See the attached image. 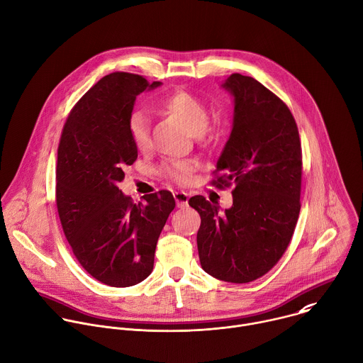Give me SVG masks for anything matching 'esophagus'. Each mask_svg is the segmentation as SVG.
Segmentation results:
<instances>
[{"mask_svg": "<svg viewBox=\"0 0 363 363\" xmlns=\"http://www.w3.org/2000/svg\"><path fill=\"white\" fill-rule=\"evenodd\" d=\"M173 196H174V200H176L177 207H180V208L187 207V204H189V194H187V193H184V191H176Z\"/></svg>", "mask_w": 363, "mask_h": 363, "instance_id": "obj_1", "label": "esophagus"}]
</instances>
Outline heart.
Segmentation results:
<instances>
[{"instance_id": "b5f03b06", "label": "heart", "mask_w": 363, "mask_h": 363, "mask_svg": "<svg viewBox=\"0 0 363 363\" xmlns=\"http://www.w3.org/2000/svg\"><path fill=\"white\" fill-rule=\"evenodd\" d=\"M159 106L169 113L176 115L194 136L204 133L210 123V109L208 106L196 95L177 89L167 94L159 102ZM126 129L132 145L138 150H146L150 146V121L140 112L135 111L129 115L126 122ZM197 163L194 160H167L162 164V174L179 184H186L190 182Z\"/></svg>"}]
</instances>
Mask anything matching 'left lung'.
Returning <instances> with one entry per match:
<instances>
[{"mask_svg":"<svg viewBox=\"0 0 363 363\" xmlns=\"http://www.w3.org/2000/svg\"><path fill=\"white\" fill-rule=\"evenodd\" d=\"M234 96L230 139L210 184L233 189L224 213L203 196L189 204L201 224L203 269L235 284L265 275L286 251L301 210L302 150L288 106L251 77L233 74L223 85Z\"/></svg>","mask_w":363,"mask_h":363,"instance_id":"8db88e82","label":"left lung"}]
</instances>
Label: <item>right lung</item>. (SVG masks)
I'll return each instance as SVG.
<instances>
[{"label":"right lung","instance_id":"add662e5","mask_svg":"<svg viewBox=\"0 0 363 363\" xmlns=\"http://www.w3.org/2000/svg\"><path fill=\"white\" fill-rule=\"evenodd\" d=\"M160 84L129 72L104 77L72 108L60 139L55 199L64 234L84 269L109 286H132L150 275L176 207L169 190L136 204L118 187L138 159L126 129L136 96Z\"/></svg>","mask_w":363,"mask_h":363}]
</instances>
